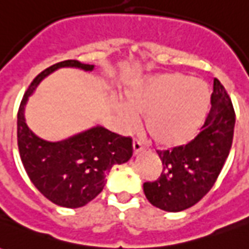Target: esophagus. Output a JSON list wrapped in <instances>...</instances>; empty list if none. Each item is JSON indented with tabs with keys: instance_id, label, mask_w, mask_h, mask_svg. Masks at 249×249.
Returning a JSON list of instances; mask_svg holds the SVG:
<instances>
[{
	"instance_id": "esophagus-1",
	"label": "esophagus",
	"mask_w": 249,
	"mask_h": 249,
	"mask_svg": "<svg viewBox=\"0 0 249 249\" xmlns=\"http://www.w3.org/2000/svg\"><path fill=\"white\" fill-rule=\"evenodd\" d=\"M144 151V146L141 144V141L133 140V155H139Z\"/></svg>"
}]
</instances>
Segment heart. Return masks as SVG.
Here are the masks:
<instances>
[{
  "label": "heart",
  "instance_id": "obj_1",
  "mask_svg": "<svg viewBox=\"0 0 249 249\" xmlns=\"http://www.w3.org/2000/svg\"><path fill=\"white\" fill-rule=\"evenodd\" d=\"M119 116L130 124L142 114L151 140L161 148H178L197 135L209 107V90L200 80L169 71L142 77L123 92Z\"/></svg>",
  "mask_w": 249,
  "mask_h": 249
}]
</instances>
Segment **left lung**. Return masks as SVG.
I'll return each instance as SVG.
<instances>
[{"instance_id":"left-lung-1","label":"left lung","mask_w":249,"mask_h":249,"mask_svg":"<svg viewBox=\"0 0 249 249\" xmlns=\"http://www.w3.org/2000/svg\"><path fill=\"white\" fill-rule=\"evenodd\" d=\"M212 108L201 132L187 145L157 152L162 172L153 183H144L148 201L167 212L191 208L213 187L230 155L235 110L221 82L214 78Z\"/></svg>"}]
</instances>
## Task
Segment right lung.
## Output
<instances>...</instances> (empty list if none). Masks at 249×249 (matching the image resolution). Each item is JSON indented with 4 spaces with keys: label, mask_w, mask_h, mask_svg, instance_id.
<instances>
[{
    "label": "right lung",
    "mask_w": 249,
    "mask_h": 249,
    "mask_svg": "<svg viewBox=\"0 0 249 249\" xmlns=\"http://www.w3.org/2000/svg\"><path fill=\"white\" fill-rule=\"evenodd\" d=\"M60 68L92 71L94 65L66 60L46 68L25 92L17 114V142L30 181L48 200L65 208H80L103 191L114 164H124L133 153L132 139L104 126H93L62 141H46L25 121V105L46 76Z\"/></svg>",
    "instance_id": "obj_1"
}]
</instances>
